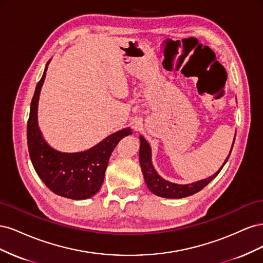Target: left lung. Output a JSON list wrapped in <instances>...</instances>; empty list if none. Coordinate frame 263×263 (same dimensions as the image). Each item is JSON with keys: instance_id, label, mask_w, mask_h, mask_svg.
<instances>
[{"instance_id": "obj_1", "label": "left lung", "mask_w": 263, "mask_h": 263, "mask_svg": "<svg viewBox=\"0 0 263 263\" xmlns=\"http://www.w3.org/2000/svg\"><path fill=\"white\" fill-rule=\"evenodd\" d=\"M139 138H140L139 161H140L141 171H142V174H144L146 184H147L148 189L154 194H156L158 196H161V197H165V198L186 197L190 195H193V194L197 193L198 191L204 189L213 179H215V177H216L219 173V171L222 169V166H224L225 163L227 162L228 158L230 156V153H232V150H233V148H232L224 164L221 165L219 171L215 173L214 176L205 179V180H201V181H197L195 183H192V184L181 185V184H176V183H171L159 176L154 168L153 162H151V149H150L149 144L142 136H140ZM234 142H235V139H234ZM234 142H233V147H234Z\"/></svg>"}]
</instances>
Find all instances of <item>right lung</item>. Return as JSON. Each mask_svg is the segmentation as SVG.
Wrapping results in <instances>:
<instances>
[{"mask_svg":"<svg viewBox=\"0 0 263 263\" xmlns=\"http://www.w3.org/2000/svg\"><path fill=\"white\" fill-rule=\"evenodd\" d=\"M49 63V61H48ZM47 63V65H48ZM47 66L37 83L27 122V145L31 163L38 177L57 195L71 200H85L97 194L107 168L109 157L118 141L132 134L129 128L118 130L97 146L82 153H60L43 138L37 122L38 100L46 78Z\"/></svg>","mask_w":263,"mask_h":263,"instance_id":"1","label":"right lung"}]
</instances>
